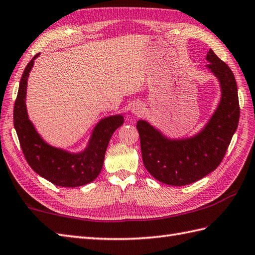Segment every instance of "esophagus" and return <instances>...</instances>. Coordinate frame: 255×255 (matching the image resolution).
Returning <instances> with one entry per match:
<instances>
[{
  "label": "esophagus",
  "mask_w": 255,
  "mask_h": 255,
  "mask_svg": "<svg viewBox=\"0 0 255 255\" xmlns=\"http://www.w3.org/2000/svg\"><path fill=\"white\" fill-rule=\"evenodd\" d=\"M143 110H144V108H143V106L141 104H136V105L132 107V112L131 113L133 114L134 116H140L143 113Z\"/></svg>",
  "instance_id": "1"
}]
</instances>
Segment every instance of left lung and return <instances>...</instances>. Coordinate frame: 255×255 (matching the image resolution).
Listing matches in <instances>:
<instances>
[{
  "instance_id": "8db88e82",
  "label": "left lung",
  "mask_w": 255,
  "mask_h": 255,
  "mask_svg": "<svg viewBox=\"0 0 255 255\" xmlns=\"http://www.w3.org/2000/svg\"><path fill=\"white\" fill-rule=\"evenodd\" d=\"M207 68L218 79L221 99L207 125L194 137L169 139L145 121L137 123L144 167L155 180L183 186L217 169L237 130L240 117L235 75L209 49Z\"/></svg>"
}]
</instances>
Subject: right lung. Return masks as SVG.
<instances>
[{
    "label": "right lung",
    "mask_w": 255,
    "mask_h": 255,
    "mask_svg": "<svg viewBox=\"0 0 255 255\" xmlns=\"http://www.w3.org/2000/svg\"><path fill=\"white\" fill-rule=\"evenodd\" d=\"M31 59L21 75L14 105V127L27 163L46 180L62 187H77L94 181L104 163V156L112 134L124 124L123 115H114L96 125L88 147L79 153H70L48 144L36 131L26 110L27 80L34 60Z\"/></svg>",
    "instance_id": "right-lung-1"
}]
</instances>
